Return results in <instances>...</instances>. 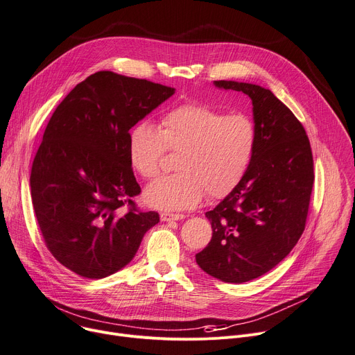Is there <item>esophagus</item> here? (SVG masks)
I'll use <instances>...</instances> for the list:
<instances>
[{
	"label": "esophagus",
	"mask_w": 355,
	"mask_h": 355,
	"mask_svg": "<svg viewBox=\"0 0 355 355\" xmlns=\"http://www.w3.org/2000/svg\"><path fill=\"white\" fill-rule=\"evenodd\" d=\"M159 217H161V221H178L185 218L184 214H170V212H161Z\"/></svg>",
	"instance_id": "obj_1"
}]
</instances>
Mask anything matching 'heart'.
Wrapping results in <instances>:
<instances>
[{
    "mask_svg": "<svg viewBox=\"0 0 355 355\" xmlns=\"http://www.w3.org/2000/svg\"><path fill=\"white\" fill-rule=\"evenodd\" d=\"M181 150L175 170L148 184L147 205L162 211L193 208L205 191L212 198L230 194L245 175L255 148V127L245 114H228L201 104H184L162 116L161 130L148 121L128 132L131 167L144 178L158 173L165 150Z\"/></svg>",
    "mask_w": 355,
    "mask_h": 355,
    "instance_id": "heart-1",
    "label": "heart"
}]
</instances>
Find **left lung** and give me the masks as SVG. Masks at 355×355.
Wrapping results in <instances>:
<instances>
[{
	"mask_svg": "<svg viewBox=\"0 0 355 355\" xmlns=\"http://www.w3.org/2000/svg\"><path fill=\"white\" fill-rule=\"evenodd\" d=\"M251 98L255 148L239 185L205 217L212 239L196 255L198 267L224 282L258 278L298 243L314 184L309 137L291 110L255 84L214 81Z\"/></svg>",
	"mask_w": 355,
	"mask_h": 355,
	"instance_id": "obj_1",
	"label": "left lung"
}]
</instances>
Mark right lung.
Returning <instances> with one entry per match:
<instances>
[{
    "label": "right lung",
    "instance_id": "add662e5",
    "mask_svg": "<svg viewBox=\"0 0 355 355\" xmlns=\"http://www.w3.org/2000/svg\"><path fill=\"white\" fill-rule=\"evenodd\" d=\"M175 92L98 71L54 111L33 162L31 198L44 241L64 267L100 279L124 268L155 211H137L141 188L127 153L130 130ZM125 203L130 209L123 215Z\"/></svg>",
    "mask_w": 355,
    "mask_h": 355
}]
</instances>
